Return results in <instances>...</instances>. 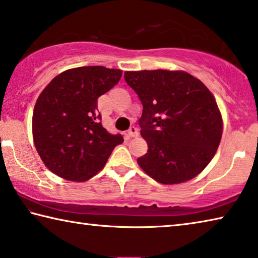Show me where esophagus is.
Instances as JSON below:
<instances>
[{"label":"esophagus","mask_w":258,"mask_h":258,"mask_svg":"<svg viewBox=\"0 0 258 258\" xmlns=\"http://www.w3.org/2000/svg\"><path fill=\"white\" fill-rule=\"evenodd\" d=\"M127 137L128 138H137V137H139L138 128L135 127V126H132V127H130L128 132H127Z\"/></svg>","instance_id":"esophagus-1"}]
</instances>
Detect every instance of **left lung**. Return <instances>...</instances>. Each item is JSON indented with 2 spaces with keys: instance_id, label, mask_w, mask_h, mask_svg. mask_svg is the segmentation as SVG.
<instances>
[{
  "instance_id": "left-lung-1",
  "label": "left lung",
  "mask_w": 258,
  "mask_h": 258,
  "mask_svg": "<svg viewBox=\"0 0 258 258\" xmlns=\"http://www.w3.org/2000/svg\"><path fill=\"white\" fill-rule=\"evenodd\" d=\"M125 81L143 106L139 125L148 152L138 164L164 184L189 181L220 145L223 123L213 94L185 72H126Z\"/></svg>"
}]
</instances>
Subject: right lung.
Segmentation results:
<instances>
[{"label": "right lung", "mask_w": 258, "mask_h": 258, "mask_svg": "<svg viewBox=\"0 0 258 258\" xmlns=\"http://www.w3.org/2000/svg\"><path fill=\"white\" fill-rule=\"evenodd\" d=\"M120 77L119 69L78 67L61 73L42 91L33 112V137L50 171L69 181H86L124 142L121 134L103 127L98 110V98Z\"/></svg>", "instance_id": "right-lung-1"}]
</instances>
